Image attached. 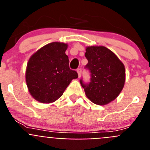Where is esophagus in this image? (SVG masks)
Masks as SVG:
<instances>
[{
	"instance_id": "esophagus-1",
	"label": "esophagus",
	"mask_w": 150,
	"mask_h": 150,
	"mask_svg": "<svg viewBox=\"0 0 150 150\" xmlns=\"http://www.w3.org/2000/svg\"><path fill=\"white\" fill-rule=\"evenodd\" d=\"M77 73H78V75H79V77H80V76H81V74H82V70L81 68H78L77 69Z\"/></svg>"
}]
</instances>
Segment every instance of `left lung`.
<instances>
[{"mask_svg":"<svg viewBox=\"0 0 150 150\" xmlns=\"http://www.w3.org/2000/svg\"><path fill=\"white\" fill-rule=\"evenodd\" d=\"M85 56L88 60L86 68L91 75L90 82L80 79L86 95L91 102L105 105L116 98L124 87L125 69L122 62L104 46H88Z\"/></svg>","mask_w":150,"mask_h":150,"instance_id":"obj_1","label":"left lung"}]
</instances>
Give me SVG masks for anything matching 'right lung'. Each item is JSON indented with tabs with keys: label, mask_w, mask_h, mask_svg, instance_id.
Segmentation results:
<instances>
[{
	"label": "right lung",
	"mask_w": 150,
	"mask_h": 150,
	"mask_svg": "<svg viewBox=\"0 0 150 150\" xmlns=\"http://www.w3.org/2000/svg\"><path fill=\"white\" fill-rule=\"evenodd\" d=\"M67 45L53 42L36 52L29 59L25 73L28 91L35 100L49 104L59 99L77 72L69 67Z\"/></svg>",
	"instance_id": "add662e5"
}]
</instances>
